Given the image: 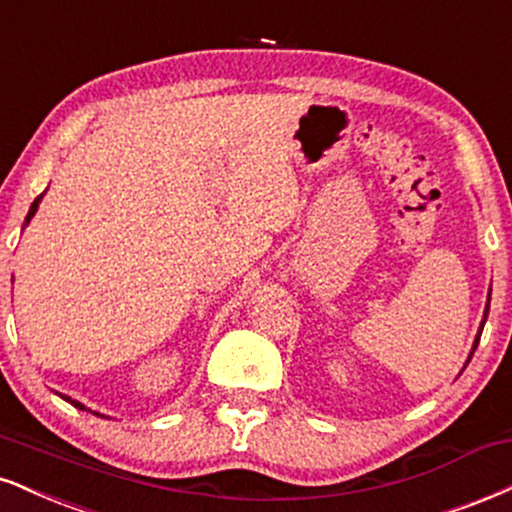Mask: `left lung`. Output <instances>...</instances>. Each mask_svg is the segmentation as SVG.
Instances as JSON below:
<instances>
[{
  "label": "left lung",
  "mask_w": 512,
  "mask_h": 512,
  "mask_svg": "<svg viewBox=\"0 0 512 512\" xmlns=\"http://www.w3.org/2000/svg\"><path fill=\"white\" fill-rule=\"evenodd\" d=\"M489 300H491V291H489ZM486 315H489V303H486V310H484V322H486ZM484 322H482V326H479V334H477V338H474V346H472V353H470V360H472V355H474V350H477V343H479V336H482V329H484Z\"/></svg>",
  "instance_id": "1"
}]
</instances>
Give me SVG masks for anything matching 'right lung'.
I'll return each mask as SVG.
<instances>
[{"mask_svg": "<svg viewBox=\"0 0 512 512\" xmlns=\"http://www.w3.org/2000/svg\"><path fill=\"white\" fill-rule=\"evenodd\" d=\"M42 195H45V193H42ZM42 195L35 197V202H33V205H30V209H28V217H26V224H28L30 219L35 217V212H38V207H40V200H42ZM26 224H23V226H26ZM59 396H61V393H59ZM61 398H64V400H69V403L73 405V408H78V410H85V405H83V403H78V400H73V398H69V396H61Z\"/></svg>", "mask_w": 512, "mask_h": 512, "instance_id": "add662e5", "label": "right lung"}]
</instances>
